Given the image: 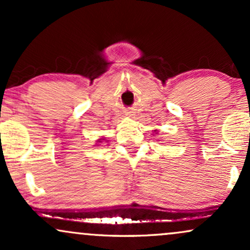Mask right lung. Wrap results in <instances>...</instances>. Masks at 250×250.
<instances>
[{
    "label": "right lung",
    "instance_id": "add662e5",
    "mask_svg": "<svg viewBox=\"0 0 250 250\" xmlns=\"http://www.w3.org/2000/svg\"><path fill=\"white\" fill-rule=\"evenodd\" d=\"M100 142H101V141H100Z\"/></svg>",
    "mask_w": 250,
    "mask_h": 250
}]
</instances>
